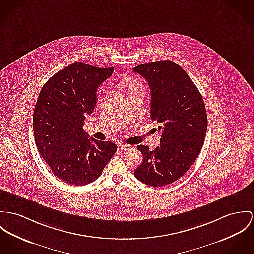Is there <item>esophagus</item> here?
<instances>
[{
	"label": "esophagus",
	"mask_w": 254,
	"mask_h": 254,
	"mask_svg": "<svg viewBox=\"0 0 254 254\" xmlns=\"http://www.w3.org/2000/svg\"><path fill=\"white\" fill-rule=\"evenodd\" d=\"M119 149H120L121 151H123V152H128V151H130V150L132 149V146L127 145V144H121V145L119 146Z\"/></svg>",
	"instance_id": "1"
}]
</instances>
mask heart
I'll use <instances>...</instances> for the list:
<instances>
[{"mask_svg": "<svg viewBox=\"0 0 254 254\" xmlns=\"http://www.w3.org/2000/svg\"><path fill=\"white\" fill-rule=\"evenodd\" d=\"M124 89L126 91V94L127 97L134 95V94H144L145 87L141 81L133 77H127L125 79L124 83Z\"/></svg>", "mask_w": 254, "mask_h": 254, "instance_id": "obj_1", "label": "heart"}]
</instances>
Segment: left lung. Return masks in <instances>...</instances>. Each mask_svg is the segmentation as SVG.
<instances>
[{"label":"left lung","instance_id":"obj_1","mask_svg":"<svg viewBox=\"0 0 254 254\" xmlns=\"http://www.w3.org/2000/svg\"><path fill=\"white\" fill-rule=\"evenodd\" d=\"M133 71L150 86L151 118L161 131L154 151L137 146L144 159L134 175L148 186H166L185 175L201 152L208 126L205 104L195 84L172 61L142 64Z\"/></svg>","mask_w":254,"mask_h":254}]
</instances>
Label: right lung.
Instances as JSON below:
<instances>
[{
    "label": "right lung",
    "mask_w": 254,
    "mask_h": 254,
    "mask_svg": "<svg viewBox=\"0 0 254 254\" xmlns=\"http://www.w3.org/2000/svg\"><path fill=\"white\" fill-rule=\"evenodd\" d=\"M114 67H97L75 62L59 70L42 87L33 127L39 154L54 175L73 186L100 177L117 151L110 141L89 138L83 126L97 103L98 86Z\"/></svg>",
    "instance_id": "right-lung-1"
}]
</instances>
